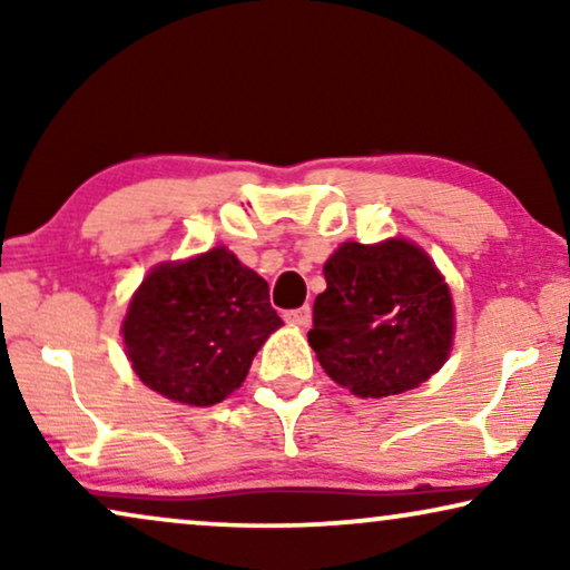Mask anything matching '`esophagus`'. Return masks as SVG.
Returning a JSON list of instances; mask_svg holds the SVG:
<instances>
[{"instance_id": "obj_1", "label": "esophagus", "mask_w": 570, "mask_h": 570, "mask_svg": "<svg viewBox=\"0 0 570 570\" xmlns=\"http://www.w3.org/2000/svg\"><path fill=\"white\" fill-rule=\"evenodd\" d=\"M285 322L287 324H295V326H308L311 324V308L308 306H301V308L285 311Z\"/></svg>"}]
</instances>
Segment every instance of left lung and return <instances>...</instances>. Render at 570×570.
I'll list each match as a JSON object with an SVG mask.
<instances>
[{"label": "left lung", "mask_w": 570, "mask_h": 570, "mask_svg": "<svg viewBox=\"0 0 570 570\" xmlns=\"http://www.w3.org/2000/svg\"><path fill=\"white\" fill-rule=\"evenodd\" d=\"M311 347L332 381L363 400L402 394L449 357L454 308L449 285L407 240L342 244L324 264Z\"/></svg>", "instance_id": "obj_1"}]
</instances>
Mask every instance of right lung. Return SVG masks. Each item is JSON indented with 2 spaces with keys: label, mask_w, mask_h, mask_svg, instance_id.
<instances>
[{
  "label": "right lung",
  "mask_w": 570,
  "mask_h": 570,
  "mask_svg": "<svg viewBox=\"0 0 570 570\" xmlns=\"http://www.w3.org/2000/svg\"><path fill=\"white\" fill-rule=\"evenodd\" d=\"M279 324L267 279L217 246L155 267L121 332L131 368L153 392L209 407L244 384L256 350Z\"/></svg>",
  "instance_id": "1"
}]
</instances>
